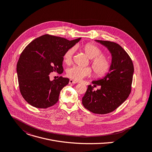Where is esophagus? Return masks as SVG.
Here are the masks:
<instances>
[{"instance_id":"1","label":"esophagus","mask_w":152,"mask_h":152,"mask_svg":"<svg viewBox=\"0 0 152 152\" xmlns=\"http://www.w3.org/2000/svg\"><path fill=\"white\" fill-rule=\"evenodd\" d=\"M77 84V82L72 79H70V80H69V84Z\"/></svg>"}]
</instances>
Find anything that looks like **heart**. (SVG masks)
Instances as JSON below:
<instances>
[{
	"instance_id": "heart-1",
	"label": "heart",
	"mask_w": 152,
	"mask_h": 152,
	"mask_svg": "<svg viewBox=\"0 0 152 152\" xmlns=\"http://www.w3.org/2000/svg\"><path fill=\"white\" fill-rule=\"evenodd\" d=\"M83 50L88 58L91 59V65L96 76L103 77L107 75L112 67L110 61L102 55L99 48L93 44H87ZM75 48L68 49L64 55V61L66 64H70L73 58ZM91 69L90 67H82L77 65L67 69L66 76L75 80L80 81L84 77L91 75Z\"/></svg>"
}]
</instances>
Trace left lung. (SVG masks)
Returning a JSON list of instances; mask_svg holds the SVG:
<instances>
[{
  "label": "left lung",
  "instance_id": "obj_1",
  "mask_svg": "<svg viewBox=\"0 0 152 152\" xmlns=\"http://www.w3.org/2000/svg\"><path fill=\"white\" fill-rule=\"evenodd\" d=\"M107 48L112 56V67L102 78L93 80L94 87L100 86L96 91L88 86L82 98V104L93 113L104 115L112 112L125 101L131 92L134 66L127 52L119 44L95 40Z\"/></svg>",
  "mask_w": 152,
  "mask_h": 152
}]
</instances>
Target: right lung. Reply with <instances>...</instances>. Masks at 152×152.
Here are the masks:
<instances>
[{"label": "right lung", "instance_id": "obj_1", "mask_svg": "<svg viewBox=\"0 0 152 152\" xmlns=\"http://www.w3.org/2000/svg\"><path fill=\"white\" fill-rule=\"evenodd\" d=\"M81 38L68 40L48 34L41 36L31 42L22 52L17 64V74L20 93L31 105L46 108L59 100L61 90L69 79L59 77L50 80L52 72L63 73L65 53Z\"/></svg>", "mask_w": 152, "mask_h": 152}]
</instances>
